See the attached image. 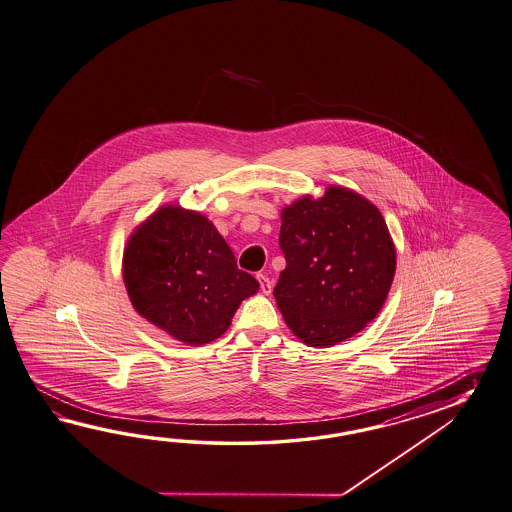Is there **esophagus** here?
<instances>
[{"mask_svg": "<svg viewBox=\"0 0 512 512\" xmlns=\"http://www.w3.org/2000/svg\"><path fill=\"white\" fill-rule=\"evenodd\" d=\"M258 282H260V289H262V293L265 295H269L271 291H273V282H271V278L267 276V274L260 273L258 276Z\"/></svg>", "mask_w": 512, "mask_h": 512, "instance_id": "34e87169", "label": "esophagus"}]
</instances>
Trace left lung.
<instances>
[{
  "instance_id": "obj_1",
  "label": "left lung",
  "mask_w": 512,
  "mask_h": 512,
  "mask_svg": "<svg viewBox=\"0 0 512 512\" xmlns=\"http://www.w3.org/2000/svg\"><path fill=\"white\" fill-rule=\"evenodd\" d=\"M286 256L273 295L302 343L337 345L365 328L393 284L396 252L380 210L345 188H328L282 212Z\"/></svg>"
}]
</instances>
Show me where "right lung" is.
Listing matches in <instances>:
<instances>
[{
	"instance_id": "1",
	"label": "right lung",
	"mask_w": 512,
	"mask_h": 512,
	"mask_svg": "<svg viewBox=\"0 0 512 512\" xmlns=\"http://www.w3.org/2000/svg\"><path fill=\"white\" fill-rule=\"evenodd\" d=\"M123 278L134 309L188 345L223 335L241 300L258 291L215 226L179 206L160 208L132 234Z\"/></svg>"
}]
</instances>
